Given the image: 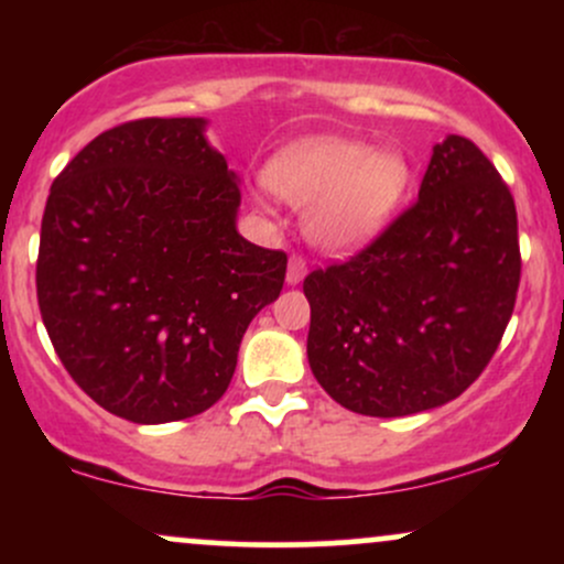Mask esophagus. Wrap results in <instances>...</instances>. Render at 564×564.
<instances>
[{
	"label": "esophagus",
	"mask_w": 564,
	"mask_h": 564,
	"mask_svg": "<svg viewBox=\"0 0 564 564\" xmlns=\"http://www.w3.org/2000/svg\"><path fill=\"white\" fill-rule=\"evenodd\" d=\"M307 275V262L302 260V257H291L289 260V270H286V283L289 286H296V283H302V278Z\"/></svg>",
	"instance_id": "1"
}]
</instances>
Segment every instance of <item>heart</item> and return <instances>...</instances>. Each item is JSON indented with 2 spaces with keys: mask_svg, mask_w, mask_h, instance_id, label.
<instances>
[{
  "mask_svg": "<svg viewBox=\"0 0 564 564\" xmlns=\"http://www.w3.org/2000/svg\"><path fill=\"white\" fill-rule=\"evenodd\" d=\"M268 183L307 212V232L321 249L349 254L384 232L411 187V166L398 151H371L345 138H304L268 166Z\"/></svg>",
  "mask_w": 564,
  "mask_h": 564,
  "instance_id": "1",
  "label": "heart"
}]
</instances>
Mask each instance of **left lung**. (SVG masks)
<instances>
[{
    "mask_svg": "<svg viewBox=\"0 0 564 564\" xmlns=\"http://www.w3.org/2000/svg\"><path fill=\"white\" fill-rule=\"evenodd\" d=\"M517 286L514 198L475 142L448 134L411 209L349 262L304 278L313 377L364 416L451 403L494 358Z\"/></svg>",
    "mask_w": 564,
    "mask_h": 564,
    "instance_id": "1",
    "label": "left lung"
}]
</instances>
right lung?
<instances>
[{
  "instance_id": "obj_1",
  "label": "right lung",
  "mask_w": 564,
  "mask_h": 564,
  "mask_svg": "<svg viewBox=\"0 0 564 564\" xmlns=\"http://www.w3.org/2000/svg\"><path fill=\"white\" fill-rule=\"evenodd\" d=\"M206 119H140L84 145L50 187L36 296L57 358L134 424L204 413L286 278L238 232V174Z\"/></svg>"
}]
</instances>
